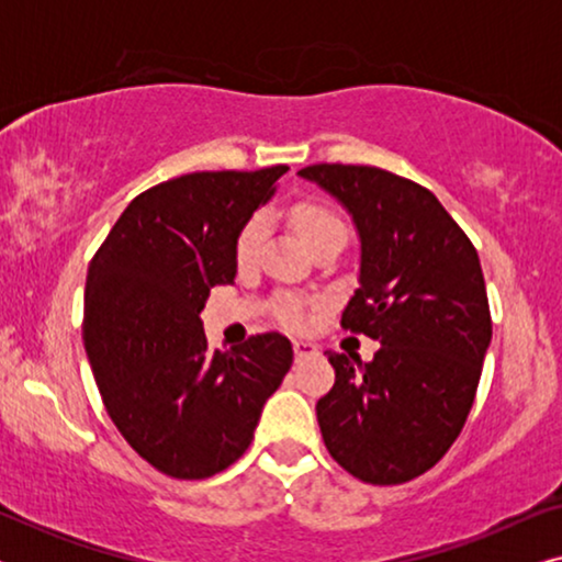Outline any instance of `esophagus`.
Masks as SVG:
<instances>
[{
    "label": "esophagus",
    "mask_w": 562,
    "mask_h": 562,
    "mask_svg": "<svg viewBox=\"0 0 562 562\" xmlns=\"http://www.w3.org/2000/svg\"><path fill=\"white\" fill-rule=\"evenodd\" d=\"M314 352H317V345H314V342H310V340H294V356H296V360L310 358V356H314Z\"/></svg>",
    "instance_id": "34e87169"
}]
</instances>
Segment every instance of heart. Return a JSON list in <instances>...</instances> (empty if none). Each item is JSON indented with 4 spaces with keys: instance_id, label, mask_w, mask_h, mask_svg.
<instances>
[{
    "instance_id": "obj_1",
    "label": "heart",
    "mask_w": 562,
    "mask_h": 562,
    "mask_svg": "<svg viewBox=\"0 0 562 562\" xmlns=\"http://www.w3.org/2000/svg\"><path fill=\"white\" fill-rule=\"evenodd\" d=\"M291 222H294L296 233L306 243V248L314 250L317 245L327 240H345L348 235V227H345V220L337 214L333 206L322 202H299L291 210ZM268 229V217L263 212L252 214V217L245 222L240 233H237L235 243V256L240 263H248V260L256 256L260 243H263ZM281 319L291 327L304 325L306 310L299 299H283L281 302Z\"/></svg>"
}]
</instances>
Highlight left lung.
Listing matches in <instances>:
<instances>
[{
	"label": "left lung",
	"instance_id": "left-lung-1",
	"mask_svg": "<svg viewBox=\"0 0 562 562\" xmlns=\"http://www.w3.org/2000/svg\"><path fill=\"white\" fill-rule=\"evenodd\" d=\"M350 212L360 286L340 325L379 340L371 363L327 352L335 386L317 402L329 456L375 486L429 471L458 440L491 342L479 252L432 191L373 166L299 171Z\"/></svg>",
	"mask_w": 562,
	"mask_h": 562
}]
</instances>
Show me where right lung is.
Here are the masks:
<instances>
[{"label": "right lung", "mask_w": 562, "mask_h": 562, "mask_svg": "<svg viewBox=\"0 0 562 562\" xmlns=\"http://www.w3.org/2000/svg\"><path fill=\"white\" fill-rule=\"evenodd\" d=\"M286 171L158 183L127 204L89 263L83 348L99 394L130 448L171 479L233 465L294 363L279 333L210 350L199 319L210 289L235 281L237 233Z\"/></svg>", "instance_id": "right-lung-1"}]
</instances>
